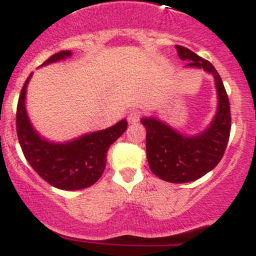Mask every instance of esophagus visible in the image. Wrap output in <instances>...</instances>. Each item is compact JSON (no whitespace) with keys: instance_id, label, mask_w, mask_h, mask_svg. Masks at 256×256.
Here are the masks:
<instances>
[{"instance_id":"34e87169","label":"esophagus","mask_w":256,"mask_h":256,"mask_svg":"<svg viewBox=\"0 0 256 256\" xmlns=\"http://www.w3.org/2000/svg\"><path fill=\"white\" fill-rule=\"evenodd\" d=\"M140 118H141L140 112H138V111H131L128 116V120L130 124H135L140 120Z\"/></svg>"}]
</instances>
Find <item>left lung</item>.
<instances>
[{
	"mask_svg": "<svg viewBox=\"0 0 256 256\" xmlns=\"http://www.w3.org/2000/svg\"><path fill=\"white\" fill-rule=\"evenodd\" d=\"M178 57L188 68H204L214 76L218 91V111L205 131L195 136L178 134L162 121L141 118L146 128V156L150 170L161 180L182 184L195 181L212 171L222 158L232 128V115L228 94L222 78L208 60L176 44Z\"/></svg>",
	"mask_w": 256,
	"mask_h": 256,
	"instance_id": "8db88e82",
	"label": "left lung"
}]
</instances>
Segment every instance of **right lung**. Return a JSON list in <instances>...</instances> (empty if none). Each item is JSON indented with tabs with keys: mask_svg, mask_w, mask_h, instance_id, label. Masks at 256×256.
I'll use <instances>...</instances> for the list:
<instances>
[{
	"mask_svg": "<svg viewBox=\"0 0 256 256\" xmlns=\"http://www.w3.org/2000/svg\"><path fill=\"white\" fill-rule=\"evenodd\" d=\"M71 51L52 54L42 64L65 60ZM31 75L24 84L17 104L16 130L22 152L34 171L50 185L61 190H80L94 185L106 168V154L128 128V121L121 120L105 130L86 134L65 144L50 142L42 138L32 128L24 108L26 88Z\"/></svg>",
	"mask_w": 256,
	"mask_h": 256,
	"instance_id": "1",
	"label": "right lung"
}]
</instances>
